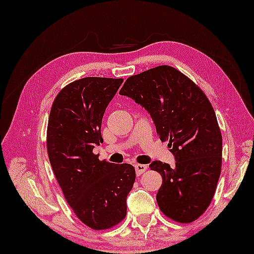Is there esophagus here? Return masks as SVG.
Masks as SVG:
<instances>
[{"label":"esophagus","mask_w":254,"mask_h":254,"mask_svg":"<svg viewBox=\"0 0 254 254\" xmlns=\"http://www.w3.org/2000/svg\"><path fill=\"white\" fill-rule=\"evenodd\" d=\"M147 168H148V166L145 165V164H137V165L134 166L135 172H137L138 176H139V175H142V173L145 172L146 170H147Z\"/></svg>","instance_id":"1"}]
</instances>
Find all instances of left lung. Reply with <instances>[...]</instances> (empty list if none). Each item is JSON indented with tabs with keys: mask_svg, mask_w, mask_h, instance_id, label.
<instances>
[{
	"mask_svg": "<svg viewBox=\"0 0 254 254\" xmlns=\"http://www.w3.org/2000/svg\"><path fill=\"white\" fill-rule=\"evenodd\" d=\"M120 94L149 113L175 156V166L149 164L162 176L156 195L161 211L181 224L196 220L210 205L221 172L222 137L209 99L187 76L165 65L128 77Z\"/></svg>",
	"mask_w": 254,
	"mask_h": 254,
	"instance_id": "1",
	"label": "left lung"
}]
</instances>
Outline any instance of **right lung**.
<instances>
[{"mask_svg":"<svg viewBox=\"0 0 254 254\" xmlns=\"http://www.w3.org/2000/svg\"><path fill=\"white\" fill-rule=\"evenodd\" d=\"M122 78L84 77L65 86L54 101L48 123L50 164L64 196L83 224L101 230L126 218L133 187L131 164L99 161L101 122Z\"/></svg>","mask_w":254,"mask_h":254,"instance_id":"add662e5","label":"right lung"}]
</instances>
